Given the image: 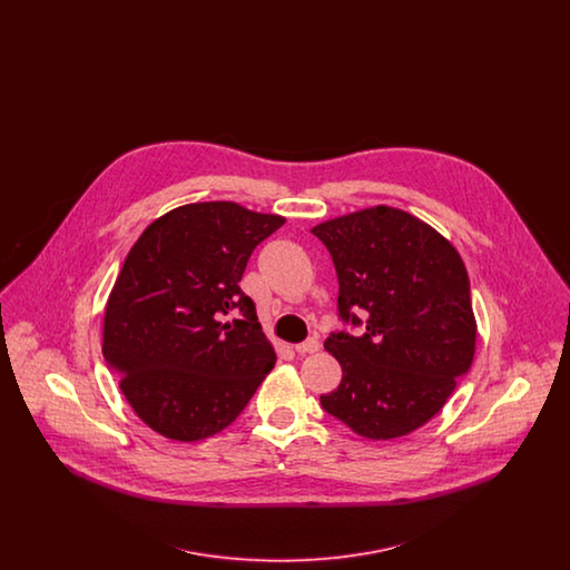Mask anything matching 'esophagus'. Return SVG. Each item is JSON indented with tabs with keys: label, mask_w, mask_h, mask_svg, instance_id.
Returning a JSON list of instances; mask_svg holds the SVG:
<instances>
[{
	"label": "esophagus",
	"mask_w": 570,
	"mask_h": 570,
	"mask_svg": "<svg viewBox=\"0 0 570 570\" xmlns=\"http://www.w3.org/2000/svg\"><path fill=\"white\" fill-rule=\"evenodd\" d=\"M295 351H297L298 354L318 353V351H321V342H318L316 337H307L305 342H301V344L295 346Z\"/></svg>",
	"instance_id": "obj_1"
}]
</instances>
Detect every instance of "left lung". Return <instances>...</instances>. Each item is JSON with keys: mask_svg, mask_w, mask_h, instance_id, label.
Here are the masks:
<instances>
[{"mask_svg": "<svg viewBox=\"0 0 570 570\" xmlns=\"http://www.w3.org/2000/svg\"><path fill=\"white\" fill-rule=\"evenodd\" d=\"M312 233L337 273L340 321L365 326L358 335L333 331L326 337L344 374L321 404L354 434H410L446 404L474 358L476 323L463 261L432 226L382 205L328 219Z\"/></svg>", "mask_w": 570, "mask_h": 570, "instance_id": "1", "label": "left lung"}]
</instances>
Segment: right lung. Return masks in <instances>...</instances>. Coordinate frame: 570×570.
<instances>
[{
	"instance_id": "obj_1",
	"label": "right lung",
	"mask_w": 570,
	"mask_h": 570,
	"mask_svg": "<svg viewBox=\"0 0 570 570\" xmlns=\"http://www.w3.org/2000/svg\"><path fill=\"white\" fill-rule=\"evenodd\" d=\"M282 224L237 203H194L132 245L107 303L102 354L154 432L181 442L222 432L272 372L275 353L239 282Z\"/></svg>"
}]
</instances>
